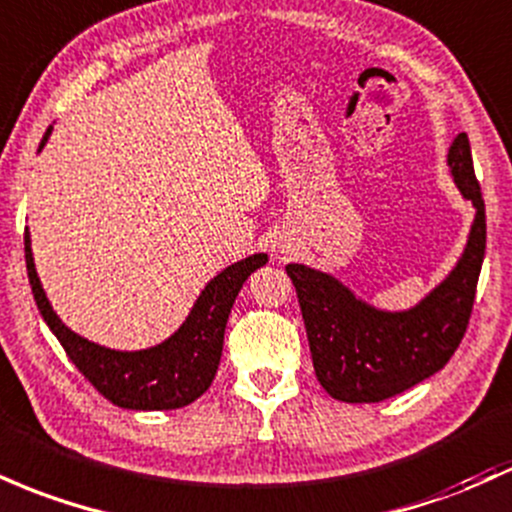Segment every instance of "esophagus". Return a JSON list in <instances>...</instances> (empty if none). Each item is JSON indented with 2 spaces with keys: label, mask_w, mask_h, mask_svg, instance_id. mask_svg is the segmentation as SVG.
Segmentation results:
<instances>
[{
  "label": "esophagus",
  "mask_w": 512,
  "mask_h": 512,
  "mask_svg": "<svg viewBox=\"0 0 512 512\" xmlns=\"http://www.w3.org/2000/svg\"><path fill=\"white\" fill-rule=\"evenodd\" d=\"M272 252H277V255H291V252H294V245L289 243V238H286L284 233H279L274 235L272 240Z\"/></svg>",
  "instance_id": "34e87169"
}]
</instances>
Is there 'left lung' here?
Returning a JSON list of instances; mask_svg holds the SVG:
<instances>
[{"mask_svg": "<svg viewBox=\"0 0 512 512\" xmlns=\"http://www.w3.org/2000/svg\"><path fill=\"white\" fill-rule=\"evenodd\" d=\"M447 165L459 194L476 209L457 265L406 311L359 299L330 272L286 265L296 286L313 369L345 403H379L437 374L462 342L486 252V211L466 133L449 145Z\"/></svg>", "mask_w": 512, "mask_h": 512, "instance_id": "left-lung-1", "label": "left lung"}]
</instances>
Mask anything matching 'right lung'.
I'll return each mask as SVG.
<instances>
[{"mask_svg":"<svg viewBox=\"0 0 512 512\" xmlns=\"http://www.w3.org/2000/svg\"><path fill=\"white\" fill-rule=\"evenodd\" d=\"M50 133L53 126H48L38 153L48 143ZM24 247L33 299L48 328L53 330L84 379H89V384L114 406L128 411H174L189 406L209 389L221 362L223 333L235 296L255 269L267 265L265 252H255L218 272L204 286L184 323L167 340L145 350H111L77 335L58 318L38 279L28 228L24 233Z\"/></svg>","mask_w":512,"mask_h":512,"instance_id":"right-lung-1","label":"right lung"}]
</instances>
